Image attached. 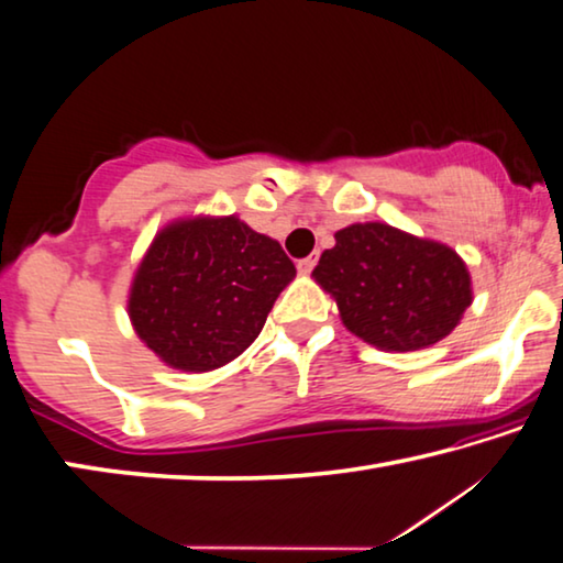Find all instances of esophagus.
<instances>
[{"instance_id":"1","label":"esophagus","mask_w":563,"mask_h":563,"mask_svg":"<svg viewBox=\"0 0 563 563\" xmlns=\"http://www.w3.org/2000/svg\"><path fill=\"white\" fill-rule=\"evenodd\" d=\"M316 263H318V253H313V255H308V257H303V260H298V273H303V275H308L310 271H313L316 267Z\"/></svg>"}]
</instances>
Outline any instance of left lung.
<instances>
[{
    "label": "left lung",
    "instance_id": "left-lung-1",
    "mask_svg": "<svg viewBox=\"0 0 563 563\" xmlns=\"http://www.w3.org/2000/svg\"><path fill=\"white\" fill-rule=\"evenodd\" d=\"M313 275L343 325L382 351L432 346L473 303L470 273L455 250L384 222L335 232Z\"/></svg>",
    "mask_w": 563,
    "mask_h": 563
}]
</instances>
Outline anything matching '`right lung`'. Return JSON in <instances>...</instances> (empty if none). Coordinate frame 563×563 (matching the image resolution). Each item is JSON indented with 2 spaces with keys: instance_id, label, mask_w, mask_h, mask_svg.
I'll return each instance as SVG.
<instances>
[{
  "instance_id": "1",
  "label": "right lung",
  "mask_w": 563,
  "mask_h": 563,
  "mask_svg": "<svg viewBox=\"0 0 563 563\" xmlns=\"http://www.w3.org/2000/svg\"><path fill=\"white\" fill-rule=\"evenodd\" d=\"M296 265L238 217H189L156 234L133 275L129 316L166 366L212 372L263 331Z\"/></svg>"
}]
</instances>
